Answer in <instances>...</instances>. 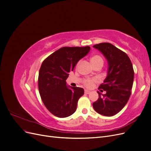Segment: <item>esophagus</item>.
Masks as SVG:
<instances>
[{"label": "esophagus", "mask_w": 151, "mask_h": 151, "mask_svg": "<svg viewBox=\"0 0 151 151\" xmlns=\"http://www.w3.org/2000/svg\"><path fill=\"white\" fill-rule=\"evenodd\" d=\"M84 93H86V94H89L90 93H91V91H89V90H87V89H85V91H84Z\"/></svg>", "instance_id": "obj_1"}]
</instances>
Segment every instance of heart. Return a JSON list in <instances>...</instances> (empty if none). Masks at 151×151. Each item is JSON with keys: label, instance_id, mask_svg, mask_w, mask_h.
Segmentation results:
<instances>
[{"label": "heart", "instance_id": "obj_1", "mask_svg": "<svg viewBox=\"0 0 151 151\" xmlns=\"http://www.w3.org/2000/svg\"><path fill=\"white\" fill-rule=\"evenodd\" d=\"M90 62L93 66L94 65L98 64V63H101V64H103V58L99 55H93V57H91L90 58ZM98 81V80L97 79H95V78L86 79L83 81V84L86 87V88H91L94 86V84L96 83H97Z\"/></svg>", "mask_w": 151, "mask_h": 151}]
</instances>
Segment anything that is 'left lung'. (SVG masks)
Segmentation results:
<instances>
[{
  "label": "left lung",
  "instance_id": "obj_1",
  "mask_svg": "<svg viewBox=\"0 0 151 151\" xmlns=\"http://www.w3.org/2000/svg\"><path fill=\"white\" fill-rule=\"evenodd\" d=\"M101 52L108 61V73L104 83L99 87V98L93 103L100 115L111 116L120 112L129 101L133 86L134 71L130 59L120 49L109 43L93 46Z\"/></svg>",
  "mask_w": 151,
  "mask_h": 151
}]
</instances>
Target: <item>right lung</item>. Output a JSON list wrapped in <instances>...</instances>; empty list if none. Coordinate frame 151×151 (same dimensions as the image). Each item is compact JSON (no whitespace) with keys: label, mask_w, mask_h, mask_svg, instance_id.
Listing matches in <instances>:
<instances>
[{"label":"right lung","mask_w":151,"mask_h":151,"mask_svg":"<svg viewBox=\"0 0 151 151\" xmlns=\"http://www.w3.org/2000/svg\"><path fill=\"white\" fill-rule=\"evenodd\" d=\"M90 47H62L43 62L39 70L38 89L48 110L59 118L74 113L79 99L84 93L83 88L67 86L68 73L78 61L85 57Z\"/></svg>","instance_id":"add662e5"}]
</instances>
